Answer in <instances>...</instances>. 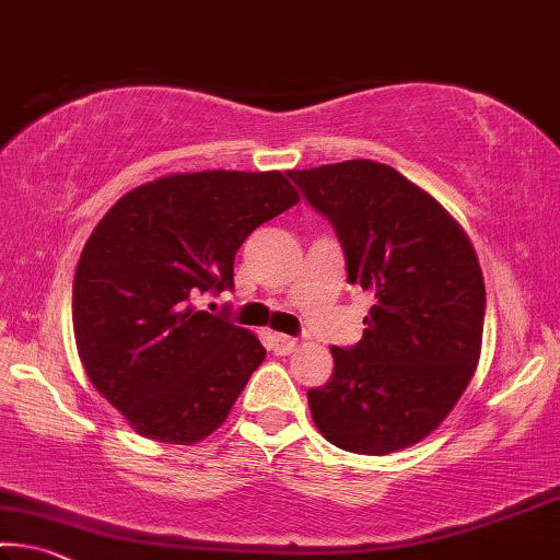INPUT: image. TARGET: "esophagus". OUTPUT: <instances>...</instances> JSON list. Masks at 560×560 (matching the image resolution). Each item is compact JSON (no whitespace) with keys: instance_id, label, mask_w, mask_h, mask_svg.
<instances>
[{"instance_id":"34e87169","label":"esophagus","mask_w":560,"mask_h":560,"mask_svg":"<svg viewBox=\"0 0 560 560\" xmlns=\"http://www.w3.org/2000/svg\"><path fill=\"white\" fill-rule=\"evenodd\" d=\"M269 346H271L273 353H279V357H287V353H294L299 349V339H294V336H287V334H273Z\"/></svg>"}]
</instances>
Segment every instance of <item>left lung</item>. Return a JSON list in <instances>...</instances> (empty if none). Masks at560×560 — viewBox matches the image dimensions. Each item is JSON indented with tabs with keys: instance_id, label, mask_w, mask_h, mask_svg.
I'll return each mask as SVG.
<instances>
[{
	"instance_id": "8db88e82",
	"label": "left lung",
	"mask_w": 560,
	"mask_h": 560,
	"mask_svg": "<svg viewBox=\"0 0 560 560\" xmlns=\"http://www.w3.org/2000/svg\"><path fill=\"white\" fill-rule=\"evenodd\" d=\"M331 221L346 277L374 294L357 346L308 388L316 429L351 454L384 456L429 436L471 381L486 316L476 252L441 203L371 159L289 172Z\"/></svg>"
}]
</instances>
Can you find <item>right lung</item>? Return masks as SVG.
<instances>
[{
  "label": "right lung",
  "mask_w": 560,
  "mask_h": 560,
  "mask_svg": "<svg viewBox=\"0 0 560 560\" xmlns=\"http://www.w3.org/2000/svg\"><path fill=\"white\" fill-rule=\"evenodd\" d=\"M299 201L281 172H194L141 184L84 244L72 289L79 359L139 436L197 443L232 411L266 349L199 294L234 289V256Z\"/></svg>",
  "instance_id": "add662e5"
}]
</instances>
